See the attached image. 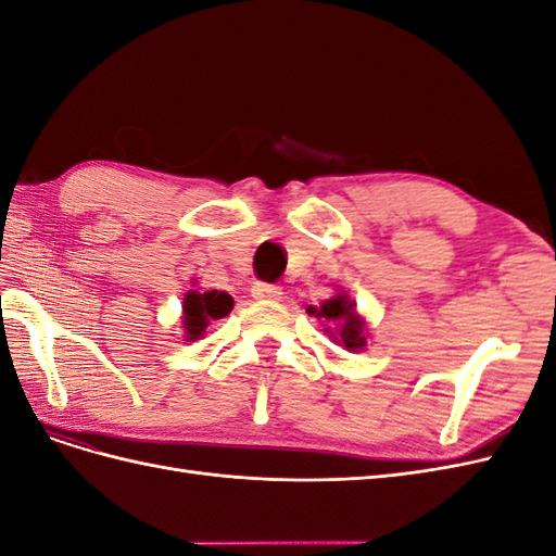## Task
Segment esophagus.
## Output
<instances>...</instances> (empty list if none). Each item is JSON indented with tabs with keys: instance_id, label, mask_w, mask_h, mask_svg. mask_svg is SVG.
I'll return each mask as SVG.
<instances>
[{
	"instance_id": "obj_1",
	"label": "esophagus",
	"mask_w": 556,
	"mask_h": 556,
	"mask_svg": "<svg viewBox=\"0 0 556 556\" xmlns=\"http://www.w3.org/2000/svg\"><path fill=\"white\" fill-rule=\"evenodd\" d=\"M282 290L276 288V285H268V282H255L252 285V296L255 299H280Z\"/></svg>"
}]
</instances>
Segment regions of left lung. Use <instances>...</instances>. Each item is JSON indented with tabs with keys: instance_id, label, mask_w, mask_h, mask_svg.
<instances>
[{
	"instance_id": "8db88e82",
	"label": "left lung",
	"mask_w": 556,
	"mask_h": 556,
	"mask_svg": "<svg viewBox=\"0 0 556 556\" xmlns=\"http://www.w3.org/2000/svg\"><path fill=\"white\" fill-rule=\"evenodd\" d=\"M355 306L357 304L348 294H336L333 299L323 301L317 308L311 306L308 313L315 317H323L329 325L339 327V331L336 333L331 331V327H327L325 331L345 350L357 352V350L366 348V323L357 315Z\"/></svg>"
}]
</instances>
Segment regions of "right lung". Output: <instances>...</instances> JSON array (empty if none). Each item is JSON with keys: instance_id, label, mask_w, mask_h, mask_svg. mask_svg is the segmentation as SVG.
<instances>
[{"instance_id": "1", "label": "right lung", "mask_w": 556, "mask_h": 556, "mask_svg": "<svg viewBox=\"0 0 556 556\" xmlns=\"http://www.w3.org/2000/svg\"><path fill=\"white\" fill-rule=\"evenodd\" d=\"M233 308V299L227 292L190 290L182 299V329L185 341H197L206 331L211 319H220Z\"/></svg>"}]
</instances>
